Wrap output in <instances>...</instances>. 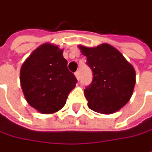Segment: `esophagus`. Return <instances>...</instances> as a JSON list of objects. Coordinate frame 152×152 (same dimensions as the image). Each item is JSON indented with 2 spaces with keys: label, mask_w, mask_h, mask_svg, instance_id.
I'll list each match as a JSON object with an SVG mask.
<instances>
[{
  "label": "esophagus",
  "mask_w": 152,
  "mask_h": 152,
  "mask_svg": "<svg viewBox=\"0 0 152 152\" xmlns=\"http://www.w3.org/2000/svg\"><path fill=\"white\" fill-rule=\"evenodd\" d=\"M75 76H76L77 80H80V72H75Z\"/></svg>",
  "instance_id": "34e87169"
}]
</instances>
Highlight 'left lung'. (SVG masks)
<instances>
[{"instance_id":"8db88e82","label":"left lung","mask_w":152,"mask_h":152,"mask_svg":"<svg viewBox=\"0 0 152 152\" xmlns=\"http://www.w3.org/2000/svg\"><path fill=\"white\" fill-rule=\"evenodd\" d=\"M93 72L91 84L84 89L88 106L94 112L112 114L130 100L135 71L114 47L104 43L96 48L79 46Z\"/></svg>"}]
</instances>
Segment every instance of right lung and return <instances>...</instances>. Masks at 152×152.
I'll use <instances>...</instances> for the list:
<instances>
[{"mask_svg": "<svg viewBox=\"0 0 152 152\" xmlns=\"http://www.w3.org/2000/svg\"><path fill=\"white\" fill-rule=\"evenodd\" d=\"M20 83L27 103L40 113L49 114L64 106L77 79L67 68L63 49L44 43L23 64Z\"/></svg>", "mask_w": 152, "mask_h": 152, "instance_id": "1", "label": "right lung"}]
</instances>
